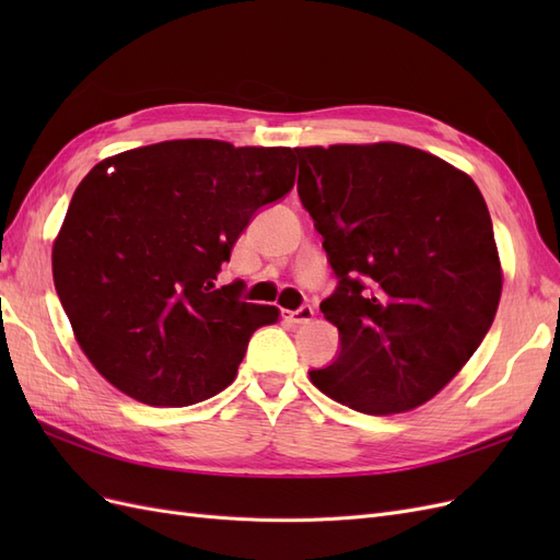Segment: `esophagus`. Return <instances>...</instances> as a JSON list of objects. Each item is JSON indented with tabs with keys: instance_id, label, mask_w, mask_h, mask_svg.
<instances>
[{
	"instance_id": "1",
	"label": "esophagus",
	"mask_w": 560,
	"mask_h": 560,
	"mask_svg": "<svg viewBox=\"0 0 560 560\" xmlns=\"http://www.w3.org/2000/svg\"><path fill=\"white\" fill-rule=\"evenodd\" d=\"M315 315V311L311 306H301L299 311H284V319L294 322V325H306Z\"/></svg>"
}]
</instances>
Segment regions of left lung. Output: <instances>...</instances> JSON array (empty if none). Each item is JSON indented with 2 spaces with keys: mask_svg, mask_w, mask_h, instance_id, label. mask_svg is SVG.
<instances>
[{
  "mask_svg": "<svg viewBox=\"0 0 560 560\" xmlns=\"http://www.w3.org/2000/svg\"><path fill=\"white\" fill-rule=\"evenodd\" d=\"M299 198L338 278L319 311L341 352L313 385L369 416L411 411L453 381L493 325L502 266L474 179L397 144L296 147Z\"/></svg>",
  "mask_w": 560,
  "mask_h": 560,
  "instance_id": "1",
  "label": "left lung"
}]
</instances>
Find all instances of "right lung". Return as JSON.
<instances>
[{
  "label": "right lung",
  "mask_w": 560,
  "mask_h": 560,
  "mask_svg": "<svg viewBox=\"0 0 560 560\" xmlns=\"http://www.w3.org/2000/svg\"><path fill=\"white\" fill-rule=\"evenodd\" d=\"M290 147L167 140L100 161L54 241V282L83 354L149 406L210 399L276 306L217 290L252 214L294 186Z\"/></svg>",
  "instance_id": "right-lung-1"
}]
</instances>
